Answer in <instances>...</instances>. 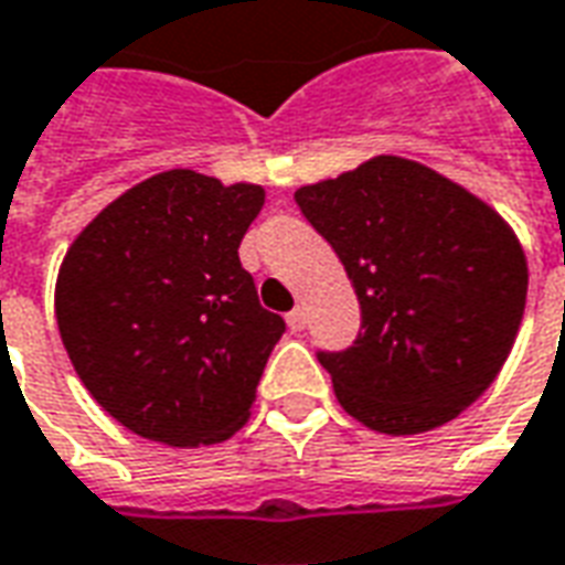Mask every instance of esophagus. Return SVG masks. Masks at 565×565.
Here are the masks:
<instances>
[{"label":"esophagus","mask_w":565,"mask_h":565,"mask_svg":"<svg viewBox=\"0 0 565 565\" xmlns=\"http://www.w3.org/2000/svg\"><path fill=\"white\" fill-rule=\"evenodd\" d=\"M287 327H290V330H306V309H302V306H296L294 311H290V315H287Z\"/></svg>","instance_id":"esophagus-1"}]
</instances>
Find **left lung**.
Returning a JSON list of instances; mask_svg holds the SVG:
<instances>
[{
	"mask_svg": "<svg viewBox=\"0 0 565 565\" xmlns=\"http://www.w3.org/2000/svg\"><path fill=\"white\" fill-rule=\"evenodd\" d=\"M296 204L345 266L361 333L318 351L342 409L382 434L456 419L492 385L526 309L514 228L419 161L376 156Z\"/></svg>",
	"mask_w": 565,
	"mask_h": 565,
	"instance_id": "8db88e82",
	"label": "left lung"
}]
</instances>
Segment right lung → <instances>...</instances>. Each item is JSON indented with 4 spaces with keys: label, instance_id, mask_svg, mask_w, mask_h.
<instances>
[{
    "label": "right lung",
    "instance_id": "1",
    "mask_svg": "<svg viewBox=\"0 0 565 565\" xmlns=\"http://www.w3.org/2000/svg\"><path fill=\"white\" fill-rule=\"evenodd\" d=\"M266 192L164 171L118 195L63 256L54 315L82 385L168 447L228 440L250 419L284 318L238 259Z\"/></svg>",
    "mask_w": 565,
    "mask_h": 565
}]
</instances>
